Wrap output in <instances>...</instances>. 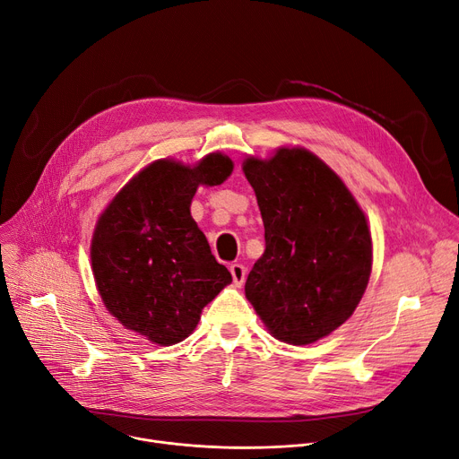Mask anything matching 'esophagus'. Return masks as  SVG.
Wrapping results in <instances>:
<instances>
[{"label":"esophagus","instance_id":"obj_1","mask_svg":"<svg viewBox=\"0 0 459 459\" xmlns=\"http://www.w3.org/2000/svg\"><path fill=\"white\" fill-rule=\"evenodd\" d=\"M230 274H232V281L236 286H241L243 282H246V277H247V267L241 265V264H230Z\"/></svg>","mask_w":459,"mask_h":459}]
</instances>
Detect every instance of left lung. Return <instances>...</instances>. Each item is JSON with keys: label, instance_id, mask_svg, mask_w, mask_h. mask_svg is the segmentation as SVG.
I'll use <instances>...</instances> for the list:
<instances>
[{"label": "left lung", "instance_id": "8db88e82", "mask_svg": "<svg viewBox=\"0 0 459 459\" xmlns=\"http://www.w3.org/2000/svg\"><path fill=\"white\" fill-rule=\"evenodd\" d=\"M265 229L246 297L274 338L314 343L342 326L368 288L373 246L363 212L323 160L279 149L243 162Z\"/></svg>", "mask_w": 459, "mask_h": 459}]
</instances>
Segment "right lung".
<instances>
[{"instance_id":"obj_1","label":"right lung","mask_w":459,"mask_h":459,"mask_svg":"<svg viewBox=\"0 0 459 459\" xmlns=\"http://www.w3.org/2000/svg\"><path fill=\"white\" fill-rule=\"evenodd\" d=\"M232 160L212 152L195 168L157 160L121 190L98 221L91 269L108 312L162 347L194 332L201 310L227 284L190 213L201 185L218 186Z\"/></svg>"}]
</instances>
